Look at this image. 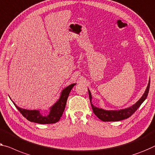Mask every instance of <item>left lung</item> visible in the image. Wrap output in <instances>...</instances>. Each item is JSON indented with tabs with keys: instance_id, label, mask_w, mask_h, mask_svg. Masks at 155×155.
<instances>
[{
	"instance_id": "8db88e82",
	"label": "left lung",
	"mask_w": 155,
	"mask_h": 155,
	"mask_svg": "<svg viewBox=\"0 0 155 155\" xmlns=\"http://www.w3.org/2000/svg\"><path fill=\"white\" fill-rule=\"evenodd\" d=\"M150 81H149L148 85H147V88L145 90L144 94H143L141 98L138 100L135 104H134L132 107L125 108V109L119 110H106L101 108H99L97 107H94L92 104V95L90 91L88 90L89 93V98L91 101V107L93 110L94 114L97 115L98 118H100L101 120L104 122H113V121H120L122 120H124L128 118L131 116V115L134 114V112L137 110L141 104L143 102L145 99L147 97L150 89Z\"/></svg>"
}]
</instances>
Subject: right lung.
<instances>
[{
  "label": "right lung",
  "mask_w": 155,
  "mask_h": 155,
  "mask_svg": "<svg viewBox=\"0 0 155 155\" xmlns=\"http://www.w3.org/2000/svg\"><path fill=\"white\" fill-rule=\"evenodd\" d=\"M75 85L76 84H71L62 91L61 97L58 101L50 108V113L47 116H44L38 110H26L18 107L17 106H16V107L23 115V116L26 117L28 120L39 124L55 123L60 120L63 115L69 94H70L71 90ZM14 104L15 105V104L14 103Z\"/></svg>",
  "instance_id": "1"
}]
</instances>
